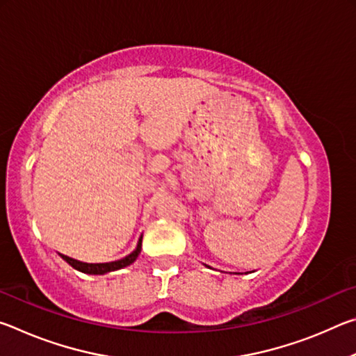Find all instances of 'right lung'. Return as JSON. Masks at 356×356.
<instances>
[{
    "label": "right lung",
    "mask_w": 356,
    "mask_h": 356,
    "mask_svg": "<svg viewBox=\"0 0 356 356\" xmlns=\"http://www.w3.org/2000/svg\"><path fill=\"white\" fill-rule=\"evenodd\" d=\"M141 245H143V236L140 237V240H138L136 248L131 251L129 256L119 259V261L106 262V264H86V262H80V261H76V259H72V257L64 256V254H59V256H61L69 265H72L75 270H78V272L86 273V275H105L110 272H116V270H120L124 267H129V265L134 264L138 259V256H140Z\"/></svg>",
    "instance_id": "1"
}]
</instances>
